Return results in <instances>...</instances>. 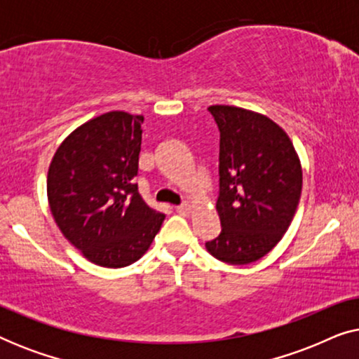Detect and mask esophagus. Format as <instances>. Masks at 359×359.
<instances>
[{
    "label": "esophagus",
    "mask_w": 359,
    "mask_h": 359,
    "mask_svg": "<svg viewBox=\"0 0 359 359\" xmlns=\"http://www.w3.org/2000/svg\"><path fill=\"white\" fill-rule=\"evenodd\" d=\"M191 210H193V205H191L189 203H184L183 205H178V208H176V212H180V214H189Z\"/></svg>",
    "instance_id": "1"
}]
</instances>
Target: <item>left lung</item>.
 <instances>
[{"mask_svg": "<svg viewBox=\"0 0 359 359\" xmlns=\"http://www.w3.org/2000/svg\"><path fill=\"white\" fill-rule=\"evenodd\" d=\"M208 109L220 130L215 209L222 232L205 248L229 264L258 262L292 222L302 193L301 160L286 130L264 114L224 104Z\"/></svg>", "mask_w": 359, "mask_h": 359, "instance_id": "left-lung-1", "label": "left lung"}]
</instances>
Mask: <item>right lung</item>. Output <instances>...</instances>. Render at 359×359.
<instances>
[{
	"label": "right lung",
	"mask_w": 359,
	"mask_h": 359,
	"mask_svg": "<svg viewBox=\"0 0 359 359\" xmlns=\"http://www.w3.org/2000/svg\"><path fill=\"white\" fill-rule=\"evenodd\" d=\"M144 116L111 111L76 127L47 173L50 212L88 262L124 268L145 255L165 214L149 208L134 178Z\"/></svg>",
	"instance_id": "obj_1"
}]
</instances>
